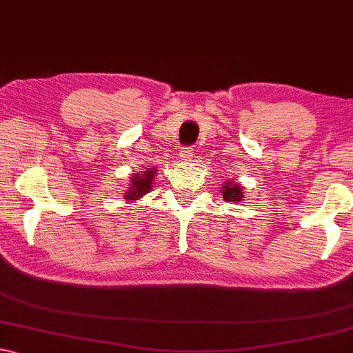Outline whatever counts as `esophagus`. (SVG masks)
I'll return each instance as SVG.
<instances>
[{
	"label": "esophagus",
	"instance_id": "obj_1",
	"mask_svg": "<svg viewBox=\"0 0 353 353\" xmlns=\"http://www.w3.org/2000/svg\"><path fill=\"white\" fill-rule=\"evenodd\" d=\"M191 157H193V149H191V147H183V149L180 150V159L183 160V162H190Z\"/></svg>",
	"mask_w": 353,
	"mask_h": 353
}]
</instances>
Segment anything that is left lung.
I'll return each instance as SVG.
<instances>
[{"label":"left lung","instance_id":"left-lung-1","mask_svg":"<svg viewBox=\"0 0 353 353\" xmlns=\"http://www.w3.org/2000/svg\"><path fill=\"white\" fill-rule=\"evenodd\" d=\"M221 193H223V198L225 201H234V203H239L243 199V193H242V186L237 183V181H225L223 185V190H221Z\"/></svg>","mask_w":353,"mask_h":353}]
</instances>
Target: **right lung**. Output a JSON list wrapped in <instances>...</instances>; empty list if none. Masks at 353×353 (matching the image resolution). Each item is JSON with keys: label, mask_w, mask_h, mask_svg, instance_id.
Wrapping results in <instances>:
<instances>
[{"label": "right lung", "mask_w": 353, "mask_h": 353, "mask_svg": "<svg viewBox=\"0 0 353 353\" xmlns=\"http://www.w3.org/2000/svg\"><path fill=\"white\" fill-rule=\"evenodd\" d=\"M155 178V168H147L145 172H141L137 175L130 178L129 190L124 193L125 201H134V199H139L143 196L145 193H149L152 188V183H154Z\"/></svg>", "instance_id": "right-lung-1"}]
</instances>
